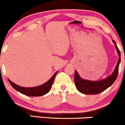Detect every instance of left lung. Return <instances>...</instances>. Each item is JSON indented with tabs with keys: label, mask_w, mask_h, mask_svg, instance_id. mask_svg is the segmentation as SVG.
<instances>
[{
	"label": "left lung",
	"mask_w": 125,
	"mask_h": 125,
	"mask_svg": "<svg viewBox=\"0 0 125 125\" xmlns=\"http://www.w3.org/2000/svg\"><path fill=\"white\" fill-rule=\"evenodd\" d=\"M113 42L115 43L117 52L119 56V61L115 66V71L111 75L105 79L100 80V81H92L81 78L75 71L74 75V82L77 90L80 92L86 94H98L99 93L102 92L107 88L111 86L115 81L117 77L118 73H119V66L120 63V52L116 45V43L114 40Z\"/></svg>",
	"instance_id": "obj_1"
}]
</instances>
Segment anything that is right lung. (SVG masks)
<instances>
[{
    "mask_svg": "<svg viewBox=\"0 0 125 125\" xmlns=\"http://www.w3.org/2000/svg\"><path fill=\"white\" fill-rule=\"evenodd\" d=\"M57 73V72H56L52 75V78L45 84L41 85V86L35 87H20L15 84L14 83L10 81V80H8V81L10 84L12 86V87L16 90H17L18 92H20L21 94L29 96H42L49 92V91L52 89L54 80Z\"/></svg>",
    "mask_w": 125,
    "mask_h": 125,
    "instance_id": "1",
    "label": "right lung"
}]
</instances>
